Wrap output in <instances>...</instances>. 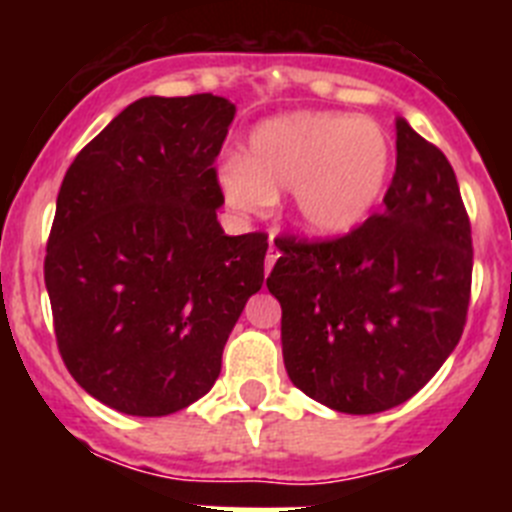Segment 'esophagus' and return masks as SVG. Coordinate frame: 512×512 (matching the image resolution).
Segmentation results:
<instances>
[{"mask_svg":"<svg viewBox=\"0 0 512 512\" xmlns=\"http://www.w3.org/2000/svg\"><path fill=\"white\" fill-rule=\"evenodd\" d=\"M279 259V248H277V233H271L269 238V253H266V274L271 271V266H274V261Z\"/></svg>","mask_w":512,"mask_h":512,"instance_id":"34e87169","label":"esophagus"}]
</instances>
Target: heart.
Returning a JSON list of instances; mask_svg holds the SVG:
<instances>
[{
  "label": "heart",
  "instance_id": "heart-1",
  "mask_svg": "<svg viewBox=\"0 0 512 512\" xmlns=\"http://www.w3.org/2000/svg\"><path fill=\"white\" fill-rule=\"evenodd\" d=\"M392 143L379 122L336 112H297L253 130L248 158H230L220 184L243 212L269 210L292 192L297 223L320 238L359 228L382 200Z\"/></svg>",
  "mask_w": 512,
  "mask_h": 512
}]
</instances>
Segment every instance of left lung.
Instances as JSON below:
<instances>
[{"instance_id": "1", "label": "left lung", "mask_w": 512, "mask_h": 512, "mask_svg": "<svg viewBox=\"0 0 512 512\" xmlns=\"http://www.w3.org/2000/svg\"><path fill=\"white\" fill-rule=\"evenodd\" d=\"M384 207L333 241L277 238L266 287L282 305L297 390L348 415L402 405L459 343L472 292V225L449 158L397 117Z\"/></svg>"}]
</instances>
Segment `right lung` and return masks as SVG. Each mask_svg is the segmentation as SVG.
Returning a JSON list of instances; mask_svg holds the SVG:
<instances>
[{
    "instance_id": "add662e5",
    "label": "right lung",
    "mask_w": 512,
    "mask_h": 512,
    "mask_svg": "<svg viewBox=\"0 0 512 512\" xmlns=\"http://www.w3.org/2000/svg\"><path fill=\"white\" fill-rule=\"evenodd\" d=\"M235 104L143 97L63 176L45 289L71 377L107 408L161 418L212 390L266 233L225 235L215 158Z\"/></svg>"
}]
</instances>
